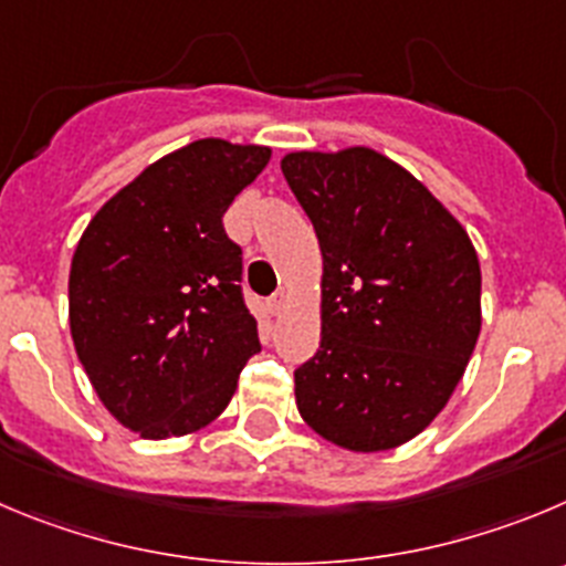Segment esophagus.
I'll return each instance as SVG.
<instances>
[{"label":"esophagus","instance_id":"34e87169","mask_svg":"<svg viewBox=\"0 0 566 566\" xmlns=\"http://www.w3.org/2000/svg\"><path fill=\"white\" fill-rule=\"evenodd\" d=\"M284 304H287V293H284V290H279V293H273L271 301H268V310H271L273 315H279L284 310Z\"/></svg>","mask_w":566,"mask_h":566}]
</instances>
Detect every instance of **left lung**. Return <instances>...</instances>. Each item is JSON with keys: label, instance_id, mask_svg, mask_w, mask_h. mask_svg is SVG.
I'll list each match as a JSON object with an SVG mask.
<instances>
[{"label": "left lung", "instance_id": "left-lung-1", "mask_svg": "<svg viewBox=\"0 0 566 566\" xmlns=\"http://www.w3.org/2000/svg\"><path fill=\"white\" fill-rule=\"evenodd\" d=\"M282 172L318 234L321 346L295 405L321 438L382 452L450 402L480 335V262L441 200L371 147L295 150Z\"/></svg>", "mask_w": 566, "mask_h": 566}]
</instances>
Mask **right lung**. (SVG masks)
Wrapping results in <instances>:
<instances>
[{
	"label": "right lung",
	"mask_w": 566,
	"mask_h": 566,
	"mask_svg": "<svg viewBox=\"0 0 566 566\" xmlns=\"http://www.w3.org/2000/svg\"><path fill=\"white\" fill-rule=\"evenodd\" d=\"M268 161L271 147L189 142L105 200L77 242L75 352L105 410L136 436H189L218 419L259 352L223 214Z\"/></svg>",
	"instance_id": "add662e5"
}]
</instances>
